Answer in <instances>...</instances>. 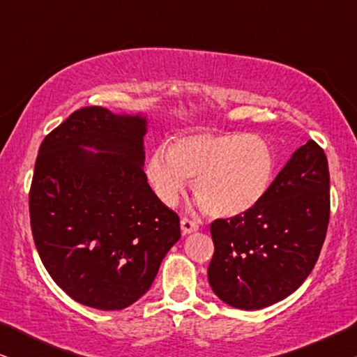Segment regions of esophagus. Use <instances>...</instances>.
<instances>
[{"label": "esophagus", "instance_id": "esophagus-1", "mask_svg": "<svg viewBox=\"0 0 357 357\" xmlns=\"http://www.w3.org/2000/svg\"><path fill=\"white\" fill-rule=\"evenodd\" d=\"M180 227H182V234L183 236H187V234H192L195 231H198V224L195 221H190V219L183 218L182 221H180Z\"/></svg>", "mask_w": 357, "mask_h": 357}]
</instances>
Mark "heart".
Returning a JSON list of instances; mask_svg holds the SVG:
<instances>
[{
	"label": "heart",
	"instance_id": "heart-1",
	"mask_svg": "<svg viewBox=\"0 0 357 357\" xmlns=\"http://www.w3.org/2000/svg\"><path fill=\"white\" fill-rule=\"evenodd\" d=\"M278 159L265 138L247 133H198L180 136L169 151L158 148L146 162V178L167 206L193 178L197 203L211 216L237 218L265 202L275 183Z\"/></svg>",
	"mask_w": 357,
	"mask_h": 357
}]
</instances>
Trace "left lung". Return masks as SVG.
Here are the masks:
<instances>
[{
    "label": "left lung",
    "mask_w": 357,
    "mask_h": 357,
    "mask_svg": "<svg viewBox=\"0 0 357 357\" xmlns=\"http://www.w3.org/2000/svg\"><path fill=\"white\" fill-rule=\"evenodd\" d=\"M328 219V160L310 139L291 155L260 206L211 224L213 292L242 310L286 299L314 270Z\"/></svg>",
    "instance_id": "obj_1"
}]
</instances>
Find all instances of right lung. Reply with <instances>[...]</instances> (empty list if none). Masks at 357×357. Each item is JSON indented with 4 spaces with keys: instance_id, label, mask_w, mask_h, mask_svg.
Instances as JSON below:
<instances>
[{
    "instance_id": "right-lung-1",
    "label": "right lung",
    "mask_w": 357,
    "mask_h": 357,
    "mask_svg": "<svg viewBox=\"0 0 357 357\" xmlns=\"http://www.w3.org/2000/svg\"><path fill=\"white\" fill-rule=\"evenodd\" d=\"M146 131L141 114L84 107L38 149L29 193L33 242L53 281L92 309L121 310L144 296L180 238L178 216L143 170Z\"/></svg>"
}]
</instances>
